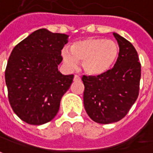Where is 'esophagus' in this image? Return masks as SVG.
Returning a JSON list of instances; mask_svg holds the SVG:
<instances>
[{
  "label": "esophagus",
  "mask_w": 153,
  "mask_h": 153,
  "mask_svg": "<svg viewBox=\"0 0 153 153\" xmlns=\"http://www.w3.org/2000/svg\"><path fill=\"white\" fill-rule=\"evenodd\" d=\"M81 80V78L79 76H78V75H74V82H77V81H80Z\"/></svg>",
  "instance_id": "obj_1"
}]
</instances>
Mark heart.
<instances>
[{
  "instance_id": "heart-1",
  "label": "heart",
  "mask_w": 153,
  "mask_h": 153,
  "mask_svg": "<svg viewBox=\"0 0 153 153\" xmlns=\"http://www.w3.org/2000/svg\"><path fill=\"white\" fill-rule=\"evenodd\" d=\"M120 55L118 44L101 38H88L78 41L69 48L61 51L65 65L75 69L82 62L83 71L92 76H99L108 72L116 63Z\"/></svg>"
}]
</instances>
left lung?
Returning a JSON list of instances; mask_svg holds the SVG:
<instances>
[{
    "label": "left lung",
    "mask_w": 153,
    "mask_h": 153,
    "mask_svg": "<svg viewBox=\"0 0 153 153\" xmlns=\"http://www.w3.org/2000/svg\"><path fill=\"white\" fill-rule=\"evenodd\" d=\"M120 55L111 70L99 76L82 77L83 105L93 121L111 124L124 118L137 100L141 78L138 53L128 41L113 33Z\"/></svg>",
    "instance_id": "1"
}]
</instances>
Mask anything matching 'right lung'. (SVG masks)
Masks as SVG:
<instances>
[{
    "instance_id": "right-lung-1",
    "label": "right lung",
    "mask_w": 153,
    "mask_h": 153,
    "mask_svg": "<svg viewBox=\"0 0 153 153\" xmlns=\"http://www.w3.org/2000/svg\"><path fill=\"white\" fill-rule=\"evenodd\" d=\"M68 38L40 28L17 44L9 57L5 73L9 102L14 112L29 125L51 121L73 82V74L58 70Z\"/></svg>"
}]
</instances>
